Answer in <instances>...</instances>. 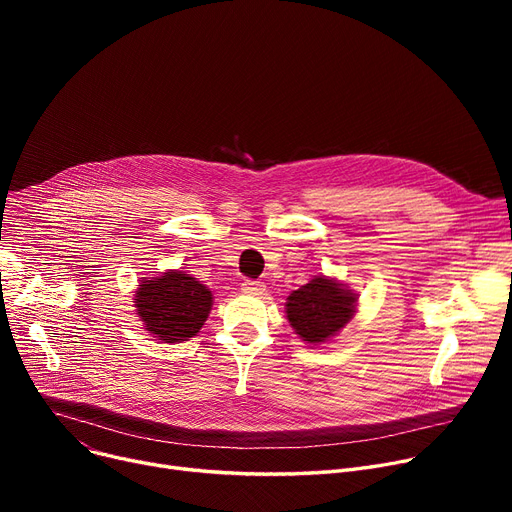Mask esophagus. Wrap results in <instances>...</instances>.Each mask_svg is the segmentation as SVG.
Segmentation results:
<instances>
[{
    "label": "esophagus",
    "instance_id": "34e87169",
    "mask_svg": "<svg viewBox=\"0 0 512 512\" xmlns=\"http://www.w3.org/2000/svg\"><path fill=\"white\" fill-rule=\"evenodd\" d=\"M240 290L245 294H263L265 292V284L257 282V280H245L240 286Z\"/></svg>",
    "mask_w": 512,
    "mask_h": 512
}]
</instances>
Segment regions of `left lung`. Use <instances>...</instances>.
<instances>
[{
    "instance_id": "left-lung-1",
    "label": "left lung",
    "mask_w": 512,
    "mask_h": 512,
    "mask_svg": "<svg viewBox=\"0 0 512 512\" xmlns=\"http://www.w3.org/2000/svg\"><path fill=\"white\" fill-rule=\"evenodd\" d=\"M359 294L330 276H313L286 299L290 328L307 344H321L336 338L357 313Z\"/></svg>"
}]
</instances>
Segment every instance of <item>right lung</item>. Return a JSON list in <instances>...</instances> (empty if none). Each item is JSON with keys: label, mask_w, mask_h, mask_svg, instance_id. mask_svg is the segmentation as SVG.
Returning <instances> with one entry per match:
<instances>
[{"label": "right lung", "mask_w": 512, "mask_h": 512, "mask_svg": "<svg viewBox=\"0 0 512 512\" xmlns=\"http://www.w3.org/2000/svg\"><path fill=\"white\" fill-rule=\"evenodd\" d=\"M132 303L143 328L155 340L174 344L199 334L209 317L213 294L195 276L168 270L157 278H143Z\"/></svg>", "instance_id": "obj_1"}]
</instances>
